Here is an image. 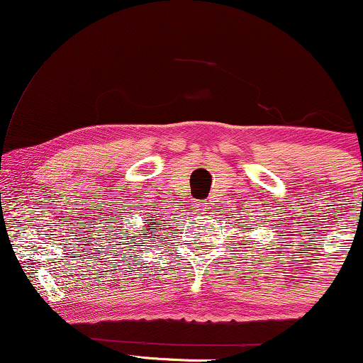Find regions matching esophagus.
Masks as SVG:
<instances>
[{"mask_svg": "<svg viewBox=\"0 0 363 363\" xmlns=\"http://www.w3.org/2000/svg\"><path fill=\"white\" fill-rule=\"evenodd\" d=\"M194 208H198V210H206V203H203V201H198L194 205Z\"/></svg>", "mask_w": 363, "mask_h": 363, "instance_id": "obj_1", "label": "esophagus"}]
</instances>
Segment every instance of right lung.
<instances>
[{
    "label": "right lung",
    "instance_id": "add662e5",
    "mask_svg": "<svg viewBox=\"0 0 363 363\" xmlns=\"http://www.w3.org/2000/svg\"><path fill=\"white\" fill-rule=\"evenodd\" d=\"M147 223H148V227H152V225H160V223H157V222H155V216H153V218L150 220V222L147 220ZM152 234H155V232H152Z\"/></svg>",
    "mask_w": 363,
    "mask_h": 363
}]
</instances>
